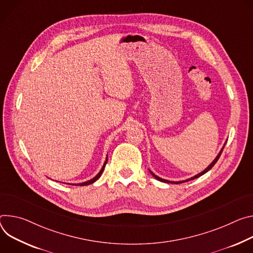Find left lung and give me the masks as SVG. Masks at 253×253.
I'll return each instance as SVG.
<instances>
[{"instance_id": "left-lung-1", "label": "left lung", "mask_w": 253, "mask_h": 253, "mask_svg": "<svg viewBox=\"0 0 253 253\" xmlns=\"http://www.w3.org/2000/svg\"><path fill=\"white\" fill-rule=\"evenodd\" d=\"M226 144V143H225ZM225 146V145H224ZM224 146H223V148L221 149V151H220V153L217 155V157L214 159V161L206 168V169L203 171V172H201V173H199L198 175H196V176H194V177H192V178H190V179H187V180H185V181H180V182H172V181H168V180H165V179H162V178H160V177H158L157 175H155L153 172H151L150 171V173L152 174V176H154V178H156L157 180H159V181H161V182H165V183H173V184H180V183H183V182H188V181H191V180H194V179H196V178H199V177H201L202 175H204V174H206L209 170H211L212 169V167L217 163V161H218V159L220 158V156H221V153H222V151H223V149H224Z\"/></svg>"}]
</instances>
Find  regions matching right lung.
<instances>
[{
  "instance_id": "right-lung-1",
  "label": "right lung",
  "mask_w": 253,
  "mask_h": 253,
  "mask_svg": "<svg viewBox=\"0 0 253 253\" xmlns=\"http://www.w3.org/2000/svg\"><path fill=\"white\" fill-rule=\"evenodd\" d=\"M106 163H107V157H106V160H105V162H104V164H103V166H102V168H101V170L99 171V173H98L94 178H92L91 180H89V181H87V182L79 183V184H72V185H73V186H86V185H90V184L94 183V182H95L96 180H98V179H99V177L101 176V174H102V172H103V170H104V167H105Z\"/></svg>"
}]
</instances>
